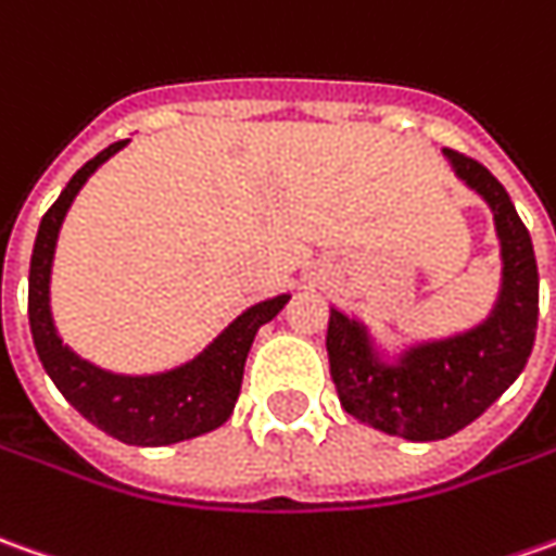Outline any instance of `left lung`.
I'll list each match as a JSON object with an SVG mask.
<instances>
[{"label": "left lung", "instance_id": "left-lung-1", "mask_svg": "<svg viewBox=\"0 0 556 556\" xmlns=\"http://www.w3.org/2000/svg\"><path fill=\"white\" fill-rule=\"evenodd\" d=\"M456 177L490 204L502 244V290L490 318L465 333L409 345L394 364L376 352L364 324L330 308L327 355L339 404L361 426L404 441H443L471 426L527 367L539 324L532 238L505 186L486 167L443 149Z\"/></svg>", "mask_w": 556, "mask_h": 556}]
</instances>
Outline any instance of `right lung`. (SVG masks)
Listing matches in <instances>:
<instances>
[{
  "mask_svg": "<svg viewBox=\"0 0 556 556\" xmlns=\"http://www.w3.org/2000/svg\"><path fill=\"white\" fill-rule=\"evenodd\" d=\"M122 147L125 140L106 147L91 162L78 167L61 192V199L48 207V214L39 223L33 260H29V330H33V342H36L45 374L54 379L63 397L91 426L122 443L165 446V443L189 441L204 431H214L232 416L253 337L263 324H269L285 308L290 296L281 293L266 303L251 305L199 357H192L189 364L167 374H110V370L94 367L91 361L78 357L70 345H63L51 321V305H48V281H51L58 232L78 189Z\"/></svg>",
  "mask_w": 556,
  "mask_h": 556,
  "instance_id": "1",
  "label": "right lung"
}]
</instances>
